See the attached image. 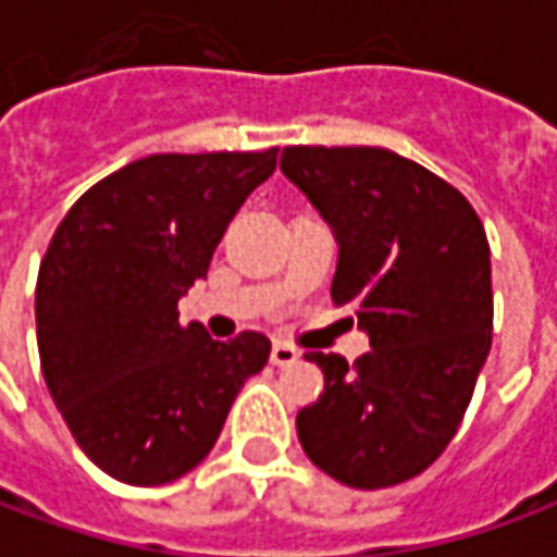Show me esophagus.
Segmentation results:
<instances>
[{
  "instance_id": "1",
  "label": "esophagus",
  "mask_w": 557,
  "mask_h": 557,
  "mask_svg": "<svg viewBox=\"0 0 557 557\" xmlns=\"http://www.w3.org/2000/svg\"><path fill=\"white\" fill-rule=\"evenodd\" d=\"M298 361V349L289 346V343H274L271 346V363H277V367H292V363Z\"/></svg>"
}]
</instances>
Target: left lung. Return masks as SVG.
Returning a JSON list of instances; mask_svg holds the SVG:
<instances>
[{
  "mask_svg": "<svg viewBox=\"0 0 557 557\" xmlns=\"http://www.w3.org/2000/svg\"><path fill=\"white\" fill-rule=\"evenodd\" d=\"M280 170L339 244L331 301L373 349L307 351L325 391L298 411L304 454L355 490L418 478L462 423L492 346L490 242L454 184L375 146H289Z\"/></svg>",
  "mask_w": 557,
  "mask_h": 557,
  "instance_id": "1",
  "label": "left lung"
}]
</instances>
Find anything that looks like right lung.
Returning <instances> with one entry per match:
<instances>
[{
    "mask_svg": "<svg viewBox=\"0 0 557 557\" xmlns=\"http://www.w3.org/2000/svg\"><path fill=\"white\" fill-rule=\"evenodd\" d=\"M277 166L268 151L148 154L89 187L47 247L35 289L44 382L74 442L131 486L194 471L218 442L271 339L218 343L178 322L244 199Z\"/></svg>",
    "mask_w": 557,
    "mask_h": 557,
    "instance_id": "add662e5",
    "label": "right lung"
}]
</instances>
